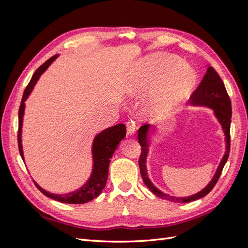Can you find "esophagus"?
I'll use <instances>...</instances> for the list:
<instances>
[{"label": "esophagus", "instance_id": "obj_1", "mask_svg": "<svg viewBox=\"0 0 248 248\" xmlns=\"http://www.w3.org/2000/svg\"><path fill=\"white\" fill-rule=\"evenodd\" d=\"M126 127H127V134H129V136L133 134L134 131H136V129H137L136 122H134L133 120H129V121H127L126 122Z\"/></svg>", "mask_w": 248, "mask_h": 248}]
</instances>
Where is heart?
Listing matches in <instances>:
<instances>
[{
  "label": "heart",
  "instance_id": "1",
  "mask_svg": "<svg viewBox=\"0 0 248 248\" xmlns=\"http://www.w3.org/2000/svg\"><path fill=\"white\" fill-rule=\"evenodd\" d=\"M196 74L188 65L175 57H149L137 74L134 86L139 93L154 91L146 104V111L155 119L170 115L192 90Z\"/></svg>",
  "mask_w": 248,
  "mask_h": 248
}]
</instances>
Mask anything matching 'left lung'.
<instances>
[{"mask_svg": "<svg viewBox=\"0 0 248 248\" xmlns=\"http://www.w3.org/2000/svg\"><path fill=\"white\" fill-rule=\"evenodd\" d=\"M189 102L190 104H193V106H205V107L211 108L214 110L215 116L217 117V119H218L219 123L222 126V129L224 131V136H226V140H227L226 154H224L223 158L219 164L218 169H217L213 179L211 180V182H210L205 188L202 191H200L199 193L194 194V196H190L188 198H177V197H171L167 193H163L159 189H157L149 180L147 175V170H146V156L148 153L147 136H148V130L151 126L142 125L139 129V134H138L139 142L140 145V156L139 158V164H140V175L142 180H144V182L148 188L154 194H156L157 197L172 202H189L207 196V194L213 189V187L215 186L217 181H218L224 164H226L229 158V153H230V148H231V134H230L231 118H232L231 99L226 90V87H224L223 81L221 80L218 73L215 71V69L212 66L208 67L206 74L204 76V78H202L201 84L191 94Z\"/></svg>", "mask_w": 248, "mask_h": 248, "instance_id": "obj_1", "label": "left lung"}]
</instances>
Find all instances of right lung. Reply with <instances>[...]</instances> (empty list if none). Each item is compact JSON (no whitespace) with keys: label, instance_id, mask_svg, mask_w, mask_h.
<instances>
[{"label":"right lung","instance_id":"right-lung-1","mask_svg":"<svg viewBox=\"0 0 248 248\" xmlns=\"http://www.w3.org/2000/svg\"><path fill=\"white\" fill-rule=\"evenodd\" d=\"M58 57V55L49 58L46 63H43L38 69L35 71L33 77L30 80L28 86L25 89L24 95H22L21 103L18 110V131H17V142L19 154L24 160V154H22L21 147V125H22V117H24L25 111V101L28 96L31 93L37 80L39 79L41 74L47 69V67L51 64V62ZM126 136V126L124 124H117L109 128L103 130L97 136L93 142V158H94V167L93 172L89 181L79 188L70 193L66 194H54L43 190L39 185H35L44 196L50 198L55 201L65 202V204H85V202L92 201L97 198L103 190L104 186L107 184L108 175V166L109 159L114 154L116 148L118 147L119 142L124 139Z\"/></svg>","mask_w":248,"mask_h":248}]
</instances>
